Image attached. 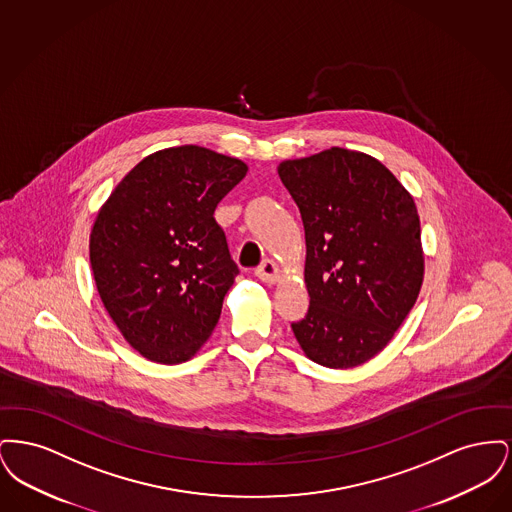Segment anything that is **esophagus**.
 Returning <instances> with one entry per match:
<instances>
[{"label": "esophagus", "mask_w": 512, "mask_h": 512, "mask_svg": "<svg viewBox=\"0 0 512 512\" xmlns=\"http://www.w3.org/2000/svg\"><path fill=\"white\" fill-rule=\"evenodd\" d=\"M255 274H257L263 282L274 284V282L278 280V276H280V268H278V265H276L274 261L267 259V261H263V263L257 267Z\"/></svg>", "instance_id": "1"}]
</instances>
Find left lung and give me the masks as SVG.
<instances>
[{
  "label": "left lung",
  "instance_id": "left-lung-1",
  "mask_svg": "<svg viewBox=\"0 0 512 512\" xmlns=\"http://www.w3.org/2000/svg\"><path fill=\"white\" fill-rule=\"evenodd\" d=\"M305 226L309 311L293 322L303 353L353 368L390 343L424 280L413 195L378 159L343 147L282 161Z\"/></svg>",
  "mask_w": 512,
  "mask_h": 512
}]
</instances>
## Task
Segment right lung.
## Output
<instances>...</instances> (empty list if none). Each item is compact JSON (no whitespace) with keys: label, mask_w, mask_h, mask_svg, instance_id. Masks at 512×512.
<instances>
[{"label":"right lung","mask_w":512,"mask_h":512,"mask_svg":"<svg viewBox=\"0 0 512 512\" xmlns=\"http://www.w3.org/2000/svg\"><path fill=\"white\" fill-rule=\"evenodd\" d=\"M247 165L207 147L155 151L101 205L90 263L109 317L149 361L192 359L238 276L215 209Z\"/></svg>","instance_id":"add662e5"}]
</instances>
